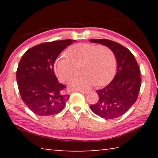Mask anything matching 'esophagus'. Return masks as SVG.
Returning <instances> with one entry per match:
<instances>
[{
  "mask_svg": "<svg viewBox=\"0 0 158 158\" xmlns=\"http://www.w3.org/2000/svg\"><path fill=\"white\" fill-rule=\"evenodd\" d=\"M79 92L81 93V94H88L90 91H88V90L87 91V90H79Z\"/></svg>",
  "mask_w": 158,
  "mask_h": 158,
  "instance_id": "obj_1",
  "label": "esophagus"
}]
</instances>
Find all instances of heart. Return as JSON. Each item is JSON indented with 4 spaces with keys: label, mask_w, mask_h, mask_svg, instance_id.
I'll use <instances>...</instances> for the list:
<instances>
[{
    "label": "heart",
    "mask_w": 158,
    "mask_h": 158,
    "mask_svg": "<svg viewBox=\"0 0 158 158\" xmlns=\"http://www.w3.org/2000/svg\"><path fill=\"white\" fill-rule=\"evenodd\" d=\"M65 56L56 60L54 70L63 83H68L75 75V67L81 66L83 73L74 80L70 86L75 89H85L96 83L106 85L111 81L116 71V57L109 47L90 43H79L70 47Z\"/></svg>",
    "instance_id": "obj_1"
}]
</instances>
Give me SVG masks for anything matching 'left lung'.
<instances>
[{"label":"left lung","mask_w":158,"mask_h":158,"mask_svg":"<svg viewBox=\"0 0 158 158\" xmlns=\"http://www.w3.org/2000/svg\"><path fill=\"white\" fill-rule=\"evenodd\" d=\"M90 42L109 47L117 62V72L114 78L105 88L96 90L98 101L90 108L102 118H118L126 113L137 101L141 86L139 66L132 53L117 42L97 39H92Z\"/></svg>","instance_id":"left-lung-1"}]
</instances>
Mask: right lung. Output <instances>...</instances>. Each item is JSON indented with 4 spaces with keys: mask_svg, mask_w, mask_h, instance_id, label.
Instances as JSON below:
<instances>
[{
    "mask_svg": "<svg viewBox=\"0 0 158 158\" xmlns=\"http://www.w3.org/2000/svg\"><path fill=\"white\" fill-rule=\"evenodd\" d=\"M74 42L42 43L28 49L21 57L16 71L19 90L27 106L36 115H54L65 106L70 95L58 82L53 66L61 52Z\"/></svg>",
    "mask_w": 158,
    "mask_h": 158,
    "instance_id": "1",
    "label": "right lung"
}]
</instances>
